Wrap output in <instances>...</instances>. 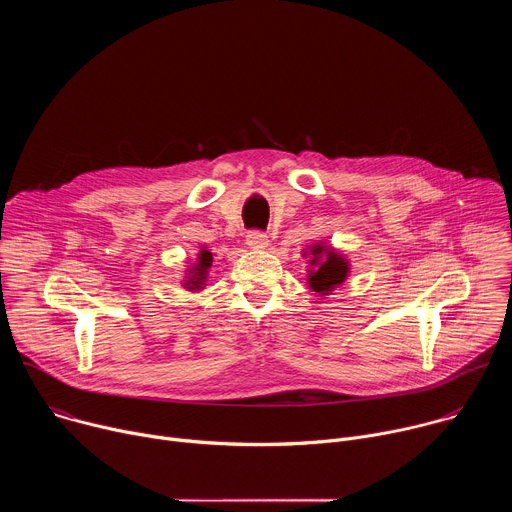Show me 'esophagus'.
Masks as SVG:
<instances>
[{"instance_id":"obj_1","label":"esophagus","mask_w":512,"mask_h":512,"mask_svg":"<svg viewBox=\"0 0 512 512\" xmlns=\"http://www.w3.org/2000/svg\"><path fill=\"white\" fill-rule=\"evenodd\" d=\"M247 245L253 251H263V249L269 247V239H267V235H263L259 231H253V233L247 235Z\"/></svg>"}]
</instances>
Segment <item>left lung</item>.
Listing matches in <instances>:
<instances>
[{
  "label": "left lung",
  "mask_w": 512,
  "mask_h": 512,
  "mask_svg": "<svg viewBox=\"0 0 512 512\" xmlns=\"http://www.w3.org/2000/svg\"><path fill=\"white\" fill-rule=\"evenodd\" d=\"M302 257L308 259L306 281L318 296H332V291L350 275V259L326 241L308 245Z\"/></svg>",
  "instance_id": "left-lung-1"
}]
</instances>
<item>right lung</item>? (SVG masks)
I'll list each match as a JSON object with an SVG mask.
<instances>
[{
	"mask_svg": "<svg viewBox=\"0 0 512 512\" xmlns=\"http://www.w3.org/2000/svg\"><path fill=\"white\" fill-rule=\"evenodd\" d=\"M212 267V253L206 249V245L198 247V255L194 259V263H190L184 269V277H182V287L186 291H202L206 287V279H208V269Z\"/></svg>",
	"mask_w": 512,
	"mask_h": 512,
	"instance_id": "obj_1",
	"label": "right lung"
}]
</instances>
